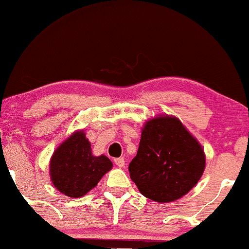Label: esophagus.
Listing matches in <instances>:
<instances>
[{"label": "esophagus", "mask_w": 249, "mask_h": 249, "mask_svg": "<svg viewBox=\"0 0 249 249\" xmlns=\"http://www.w3.org/2000/svg\"><path fill=\"white\" fill-rule=\"evenodd\" d=\"M114 163L119 166V168H124V158L114 159Z\"/></svg>", "instance_id": "esophagus-1"}]
</instances>
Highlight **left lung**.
Listing matches in <instances>:
<instances>
[{
	"instance_id": "1",
	"label": "left lung",
	"mask_w": 249,
	"mask_h": 249,
	"mask_svg": "<svg viewBox=\"0 0 249 249\" xmlns=\"http://www.w3.org/2000/svg\"><path fill=\"white\" fill-rule=\"evenodd\" d=\"M204 169L202 146L178 119L169 115L146 122L137 155L129 164L130 178L139 192L159 203L186 195Z\"/></svg>"
}]
</instances>
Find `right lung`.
<instances>
[{
  "mask_svg": "<svg viewBox=\"0 0 249 249\" xmlns=\"http://www.w3.org/2000/svg\"><path fill=\"white\" fill-rule=\"evenodd\" d=\"M112 169V162L104 155L91 154L90 142L85 132L77 131L63 142L51 159V180L64 195L78 198L97 185Z\"/></svg>",
  "mask_w": 249,
  "mask_h": 249,
  "instance_id": "add662e5",
  "label": "right lung"
}]
</instances>
